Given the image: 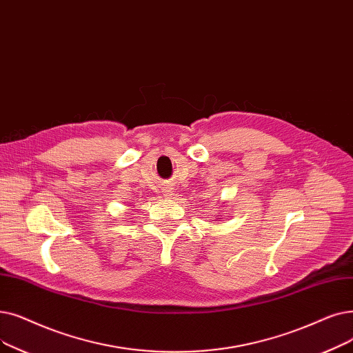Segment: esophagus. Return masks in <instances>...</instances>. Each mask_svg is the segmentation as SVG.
Here are the masks:
<instances>
[{
	"label": "esophagus",
	"instance_id": "1",
	"mask_svg": "<svg viewBox=\"0 0 353 353\" xmlns=\"http://www.w3.org/2000/svg\"><path fill=\"white\" fill-rule=\"evenodd\" d=\"M172 193H173V189H170V188H165V189H164V194H165V196H170Z\"/></svg>",
	"mask_w": 353,
	"mask_h": 353
}]
</instances>
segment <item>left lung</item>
I'll use <instances>...</instances> for the list:
<instances>
[{"label": "left lung", "mask_w": 353, "mask_h": 353, "mask_svg": "<svg viewBox=\"0 0 353 353\" xmlns=\"http://www.w3.org/2000/svg\"><path fill=\"white\" fill-rule=\"evenodd\" d=\"M218 219H219V218H218Z\"/></svg>", "instance_id": "8db88e82"}]
</instances>
